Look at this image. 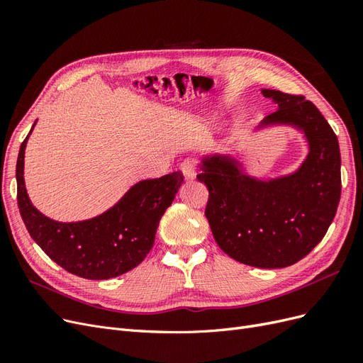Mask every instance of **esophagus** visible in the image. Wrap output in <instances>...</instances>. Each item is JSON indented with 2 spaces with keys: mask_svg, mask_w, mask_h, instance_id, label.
Wrapping results in <instances>:
<instances>
[{
  "mask_svg": "<svg viewBox=\"0 0 363 363\" xmlns=\"http://www.w3.org/2000/svg\"><path fill=\"white\" fill-rule=\"evenodd\" d=\"M180 169L184 174V177L191 180L196 175V162L194 159H184L180 164Z\"/></svg>",
  "mask_w": 363,
  "mask_h": 363,
  "instance_id": "obj_1",
  "label": "esophagus"
}]
</instances>
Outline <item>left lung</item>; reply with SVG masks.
Returning a JSON list of instances; mask_svg holds the SVG:
<instances>
[{"mask_svg": "<svg viewBox=\"0 0 363 363\" xmlns=\"http://www.w3.org/2000/svg\"><path fill=\"white\" fill-rule=\"evenodd\" d=\"M277 111L262 125L291 124L304 131L309 156L301 168L269 182L251 179L238 160L213 156L196 179L208 189L206 218L225 255L257 268L294 265L320 244L340 200L337 138L316 106L303 95L263 89Z\"/></svg>", "mask_w": 363, "mask_h": 363, "instance_id": "8db88e82", "label": "left lung"}]
</instances>
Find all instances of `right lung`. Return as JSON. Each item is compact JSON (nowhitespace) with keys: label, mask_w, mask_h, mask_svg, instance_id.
Returning a JSON list of instances; mask_svg holds the SVG:
<instances>
[{"label":"right lung","mask_w":363,"mask_h":363,"mask_svg":"<svg viewBox=\"0 0 363 363\" xmlns=\"http://www.w3.org/2000/svg\"><path fill=\"white\" fill-rule=\"evenodd\" d=\"M27 139L19 148L16 183L18 207L33 240L57 265L83 279L106 280L138 267L152 248L160 218L183 183L182 171L139 182L100 216L80 223H57L42 215L27 195Z\"/></svg>","instance_id":"right-lung-1"}]
</instances>
